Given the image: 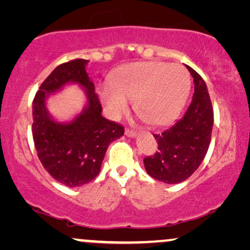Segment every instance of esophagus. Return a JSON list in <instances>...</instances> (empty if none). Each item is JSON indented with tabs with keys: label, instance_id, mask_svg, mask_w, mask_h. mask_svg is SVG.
Masks as SVG:
<instances>
[{
	"label": "esophagus",
	"instance_id": "34e87169",
	"mask_svg": "<svg viewBox=\"0 0 250 250\" xmlns=\"http://www.w3.org/2000/svg\"><path fill=\"white\" fill-rule=\"evenodd\" d=\"M125 135L128 136V138H135V136H136V132L132 131V129H126V131H125Z\"/></svg>",
	"mask_w": 250,
	"mask_h": 250
}]
</instances>
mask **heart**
Wrapping results in <instances>:
<instances>
[{"label":"heart","mask_w":250,"mask_h":250,"mask_svg":"<svg viewBox=\"0 0 250 250\" xmlns=\"http://www.w3.org/2000/svg\"><path fill=\"white\" fill-rule=\"evenodd\" d=\"M191 86L190 75L183 66L159 61L131 62L118 68L99 97L112 118L134 107L155 125H167L182 110Z\"/></svg>","instance_id":"1"}]
</instances>
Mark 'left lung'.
<instances>
[{
    "label": "left lung",
    "mask_w": 250,
    "mask_h": 250,
    "mask_svg": "<svg viewBox=\"0 0 250 250\" xmlns=\"http://www.w3.org/2000/svg\"><path fill=\"white\" fill-rule=\"evenodd\" d=\"M193 77L194 93L186 114L162 134H153L158 151L143 159L146 173L164 183L176 184L194 173L210 143L214 112L207 85L199 74L187 66Z\"/></svg>",
    "instance_id": "1"
}]
</instances>
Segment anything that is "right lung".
Listing matches in <instances>:
<instances>
[{
    "label": "right lung",
    "mask_w": 250,
    "mask_h": 250,
    "mask_svg": "<svg viewBox=\"0 0 250 250\" xmlns=\"http://www.w3.org/2000/svg\"><path fill=\"white\" fill-rule=\"evenodd\" d=\"M88 60L76 59L58 66L43 82L33 101V139L46 172L68 188L84 186L100 173L109 145L124 135V127L101 115L94 83L86 73ZM77 83L87 104L69 122L54 120L46 107L51 94Z\"/></svg>",
    "instance_id": "1"
}]
</instances>
